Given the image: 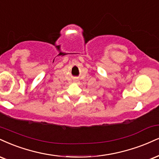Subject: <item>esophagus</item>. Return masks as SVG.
Returning a JSON list of instances; mask_svg holds the SVG:
<instances>
[{
	"instance_id": "1",
	"label": "esophagus",
	"mask_w": 159,
	"mask_h": 159,
	"mask_svg": "<svg viewBox=\"0 0 159 159\" xmlns=\"http://www.w3.org/2000/svg\"><path fill=\"white\" fill-rule=\"evenodd\" d=\"M73 82L75 84H79L80 81H78V79H76V78H75V79H73Z\"/></svg>"
}]
</instances>
